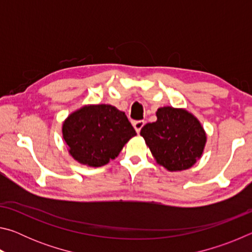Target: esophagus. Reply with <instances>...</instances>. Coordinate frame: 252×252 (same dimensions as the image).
Segmentation results:
<instances>
[{
    "instance_id": "esophagus-1",
    "label": "esophagus",
    "mask_w": 252,
    "mask_h": 252,
    "mask_svg": "<svg viewBox=\"0 0 252 252\" xmlns=\"http://www.w3.org/2000/svg\"><path fill=\"white\" fill-rule=\"evenodd\" d=\"M143 126H144V121H143V120L134 121V122H133V126H134V129H135L136 132H138V133H140V131H141Z\"/></svg>"
}]
</instances>
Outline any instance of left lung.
Listing matches in <instances>:
<instances>
[{
    "label": "left lung",
    "instance_id": "left-lung-1",
    "mask_svg": "<svg viewBox=\"0 0 252 252\" xmlns=\"http://www.w3.org/2000/svg\"><path fill=\"white\" fill-rule=\"evenodd\" d=\"M157 121L147 123L140 134L152 157L170 172L190 169L201 158L207 133L197 117L182 108L162 106Z\"/></svg>",
    "mask_w": 252,
    "mask_h": 252
}]
</instances>
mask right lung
Listing matches in <instances>:
<instances>
[{"instance_id": "obj_1", "label": "right lung", "mask_w": 252, "mask_h": 252, "mask_svg": "<svg viewBox=\"0 0 252 252\" xmlns=\"http://www.w3.org/2000/svg\"><path fill=\"white\" fill-rule=\"evenodd\" d=\"M67 151L80 164L102 167L116 159L136 132L125 112L111 104H88L62 125Z\"/></svg>"}]
</instances>
